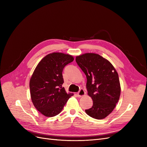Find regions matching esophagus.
I'll list each match as a JSON object with an SVG mask.
<instances>
[{"instance_id": "1", "label": "esophagus", "mask_w": 147, "mask_h": 147, "mask_svg": "<svg viewBox=\"0 0 147 147\" xmlns=\"http://www.w3.org/2000/svg\"><path fill=\"white\" fill-rule=\"evenodd\" d=\"M84 94H85V91H84V90L82 88H81L77 93V95L78 97L83 96H84Z\"/></svg>"}]
</instances>
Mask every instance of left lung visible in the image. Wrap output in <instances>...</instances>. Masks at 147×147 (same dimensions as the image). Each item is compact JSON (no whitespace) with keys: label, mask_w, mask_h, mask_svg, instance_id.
<instances>
[{"label":"left lung","mask_w":147,"mask_h":147,"mask_svg":"<svg viewBox=\"0 0 147 147\" xmlns=\"http://www.w3.org/2000/svg\"><path fill=\"white\" fill-rule=\"evenodd\" d=\"M75 61L86 75L88 94L93 101L92 107L85 112L93 118L104 119L113 110L119 99L118 73L108 60L95 53L77 56Z\"/></svg>","instance_id":"left-lung-1"}]
</instances>
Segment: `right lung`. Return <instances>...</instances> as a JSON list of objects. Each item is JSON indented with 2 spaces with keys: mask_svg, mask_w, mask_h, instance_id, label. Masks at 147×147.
Wrapping results in <instances>:
<instances>
[{
  "mask_svg": "<svg viewBox=\"0 0 147 147\" xmlns=\"http://www.w3.org/2000/svg\"><path fill=\"white\" fill-rule=\"evenodd\" d=\"M73 56L61 53L47 55L38 64L30 80L29 87L32 103L45 117L58 115L72 93L67 94L63 87V70L74 61Z\"/></svg>",
  "mask_w": 147,
  "mask_h": 147,
  "instance_id": "obj_1",
  "label": "right lung"
}]
</instances>
